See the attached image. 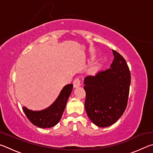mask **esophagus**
<instances>
[{"mask_svg":"<svg viewBox=\"0 0 153 153\" xmlns=\"http://www.w3.org/2000/svg\"><path fill=\"white\" fill-rule=\"evenodd\" d=\"M81 82H80V80H79V79H78V78H76V79H75L74 80V82H73V85H74V88H77V87H79L80 85H81V83H80Z\"/></svg>","mask_w":153,"mask_h":153,"instance_id":"obj_1","label":"esophagus"}]
</instances>
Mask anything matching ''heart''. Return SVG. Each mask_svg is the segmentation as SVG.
Masks as SVG:
<instances>
[{
    "instance_id": "b5f03b06",
    "label": "heart",
    "mask_w": 153,
    "mask_h": 153,
    "mask_svg": "<svg viewBox=\"0 0 153 153\" xmlns=\"http://www.w3.org/2000/svg\"><path fill=\"white\" fill-rule=\"evenodd\" d=\"M97 66H96V65H92L90 68V71L93 72V71H95L96 70H97Z\"/></svg>"
}]
</instances>
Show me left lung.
Masks as SVG:
<instances>
[{"label": "left lung", "instance_id": "obj_1", "mask_svg": "<svg viewBox=\"0 0 153 153\" xmlns=\"http://www.w3.org/2000/svg\"><path fill=\"white\" fill-rule=\"evenodd\" d=\"M114 59L110 68L84 79L85 108L96 126H110L125 111L129 92L131 75L122 56L112 50Z\"/></svg>", "mask_w": 153, "mask_h": 153}]
</instances>
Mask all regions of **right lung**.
I'll use <instances>...</instances> for the list:
<instances>
[{"mask_svg":"<svg viewBox=\"0 0 153 153\" xmlns=\"http://www.w3.org/2000/svg\"><path fill=\"white\" fill-rule=\"evenodd\" d=\"M73 84L65 86L53 105L42 111H32L23 107L25 115L33 125L41 128H49L56 125L60 121L70 96Z\"/></svg>","mask_w":153,"mask_h":153,"instance_id":"obj_1","label":"right lung"}]
</instances>
